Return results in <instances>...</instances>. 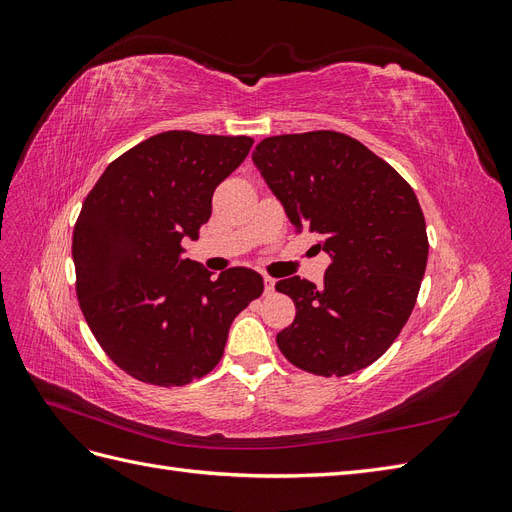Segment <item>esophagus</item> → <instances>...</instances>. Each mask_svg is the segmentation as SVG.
I'll return each mask as SVG.
<instances>
[{"instance_id": "34e87169", "label": "esophagus", "mask_w": 512, "mask_h": 512, "mask_svg": "<svg viewBox=\"0 0 512 512\" xmlns=\"http://www.w3.org/2000/svg\"><path fill=\"white\" fill-rule=\"evenodd\" d=\"M273 292H275V280L265 277V294H273Z\"/></svg>"}]
</instances>
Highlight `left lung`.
Here are the masks:
<instances>
[{
    "instance_id": "8db88e82",
    "label": "left lung",
    "mask_w": 512,
    "mask_h": 512,
    "mask_svg": "<svg viewBox=\"0 0 512 512\" xmlns=\"http://www.w3.org/2000/svg\"><path fill=\"white\" fill-rule=\"evenodd\" d=\"M252 160L297 232L331 256L322 286L275 284L297 316L277 333L286 359L314 376L354 374L389 350L427 267L425 215L410 183L356 138L316 130L269 136Z\"/></svg>"
}]
</instances>
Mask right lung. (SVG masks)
Wrapping results in <instances>:
<instances>
[{
    "instance_id": "obj_1",
    "label": "right lung",
    "mask_w": 512,
    "mask_h": 512,
    "mask_svg": "<svg viewBox=\"0 0 512 512\" xmlns=\"http://www.w3.org/2000/svg\"><path fill=\"white\" fill-rule=\"evenodd\" d=\"M252 145L250 136L162 132L108 164L85 198L72 235L76 297L108 359L138 382L207 376L230 322L265 288L243 267L213 280L181 245L209 222L215 188Z\"/></svg>"
}]
</instances>
